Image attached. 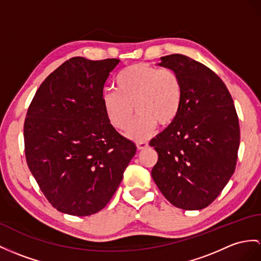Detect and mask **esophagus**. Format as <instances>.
<instances>
[{"label":"esophagus","mask_w":261,"mask_h":261,"mask_svg":"<svg viewBox=\"0 0 261 261\" xmlns=\"http://www.w3.org/2000/svg\"><path fill=\"white\" fill-rule=\"evenodd\" d=\"M136 146H137L138 149H145V148L148 147V143L147 142H137Z\"/></svg>","instance_id":"obj_1"}]
</instances>
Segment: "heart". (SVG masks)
Wrapping results in <instances>:
<instances>
[{"instance_id":"obj_1","label":"heart","mask_w":261,"mask_h":261,"mask_svg":"<svg viewBox=\"0 0 261 261\" xmlns=\"http://www.w3.org/2000/svg\"><path fill=\"white\" fill-rule=\"evenodd\" d=\"M116 90L103 93V106L111 125L117 130L128 128L134 107L138 113L127 136L134 141L148 138L157 125L176 119L182 101L179 75L170 68L136 63L124 68L115 81Z\"/></svg>"}]
</instances>
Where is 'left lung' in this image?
Segmentation results:
<instances>
[{
    "mask_svg": "<svg viewBox=\"0 0 261 261\" xmlns=\"http://www.w3.org/2000/svg\"><path fill=\"white\" fill-rule=\"evenodd\" d=\"M182 84L180 111L152 138L158 154L151 177L171 205L184 211L206 208L236 168L239 120L231 95L219 76L181 54L161 57Z\"/></svg>",
    "mask_w": 261,
    "mask_h": 261,
    "instance_id": "obj_1",
    "label": "left lung"
}]
</instances>
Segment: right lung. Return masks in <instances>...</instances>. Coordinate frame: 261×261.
Segmentation results:
<instances>
[{
  "label": "right lung",
  "instance_id": "add662e5",
  "mask_svg": "<svg viewBox=\"0 0 261 261\" xmlns=\"http://www.w3.org/2000/svg\"><path fill=\"white\" fill-rule=\"evenodd\" d=\"M117 59L76 56L45 79L24 122L28 166L57 211L90 216L115 194L136 145L114 128L103 88Z\"/></svg>",
  "mask_w": 261,
  "mask_h": 261
}]
</instances>
